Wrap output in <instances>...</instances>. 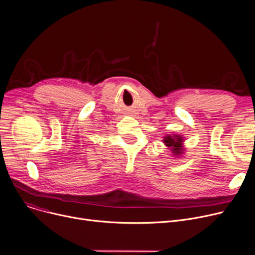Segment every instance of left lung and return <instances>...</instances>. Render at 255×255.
<instances>
[{
  "label": "left lung",
  "instance_id": "8db88e82",
  "mask_svg": "<svg viewBox=\"0 0 255 255\" xmlns=\"http://www.w3.org/2000/svg\"><path fill=\"white\" fill-rule=\"evenodd\" d=\"M163 142L166 143V145L171 148V151L173 152V154L175 155H179L182 153V138L180 136H167L166 138L163 139Z\"/></svg>",
  "mask_w": 255,
  "mask_h": 255
}]
</instances>
